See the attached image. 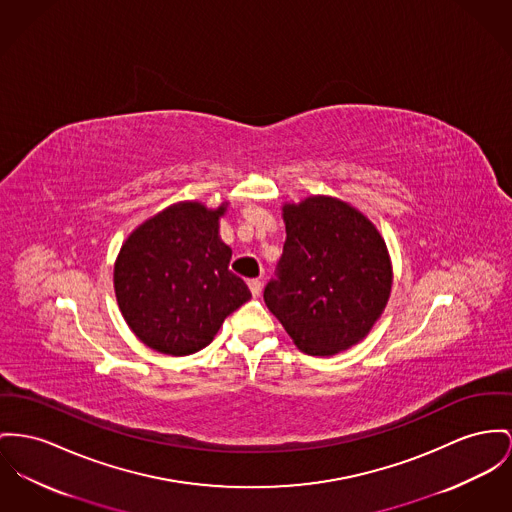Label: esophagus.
Wrapping results in <instances>:
<instances>
[{"label":"esophagus","mask_w":512,"mask_h":512,"mask_svg":"<svg viewBox=\"0 0 512 512\" xmlns=\"http://www.w3.org/2000/svg\"><path fill=\"white\" fill-rule=\"evenodd\" d=\"M248 287H250L252 297H260V295H262V281H260V279H250V281H248Z\"/></svg>","instance_id":"34e87169"}]
</instances>
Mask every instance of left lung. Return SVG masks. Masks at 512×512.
I'll use <instances>...</instances> for the list:
<instances>
[{
    "label": "left lung",
    "mask_w": 512,
    "mask_h": 512,
    "mask_svg": "<svg viewBox=\"0 0 512 512\" xmlns=\"http://www.w3.org/2000/svg\"><path fill=\"white\" fill-rule=\"evenodd\" d=\"M281 209L287 239L264 301L303 353L336 355L365 340L388 305L386 242L340 198L318 194Z\"/></svg>",
    "instance_id": "left-lung-1"
}]
</instances>
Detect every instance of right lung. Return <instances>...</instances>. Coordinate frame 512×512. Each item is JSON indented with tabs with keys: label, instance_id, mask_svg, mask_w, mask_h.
Instances as JSON below:
<instances>
[{
	"label": "right lung",
	"instance_id": "add662e5",
	"mask_svg": "<svg viewBox=\"0 0 512 512\" xmlns=\"http://www.w3.org/2000/svg\"><path fill=\"white\" fill-rule=\"evenodd\" d=\"M227 207L176 202L124 240L114 293L126 324L147 347L172 357L196 353L252 297L229 270L233 250L219 237Z\"/></svg>",
	"mask_w": 512,
	"mask_h": 512
}]
</instances>
